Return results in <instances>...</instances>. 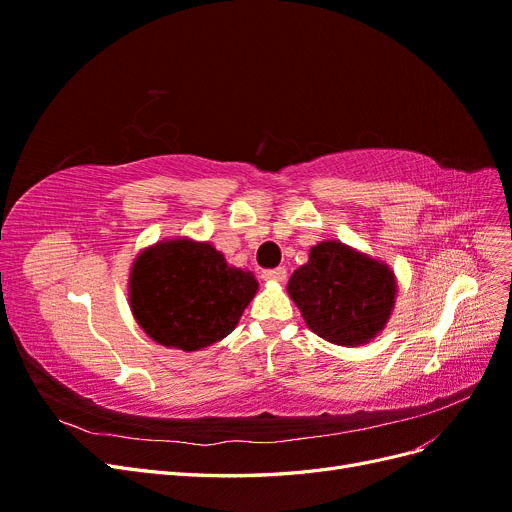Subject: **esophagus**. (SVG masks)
I'll list each match as a JSON object with an SVG mask.
<instances>
[{"instance_id":"34e87169","label":"esophagus","mask_w":512,"mask_h":512,"mask_svg":"<svg viewBox=\"0 0 512 512\" xmlns=\"http://www.w3.org/2000/svg\"><path fill=\"white\" fill-rule=\"evenodd\" d=\"M262 280H267V282H284L286 280V269L284 267H277V269L262 271Z\"/></svg>"}]
</instances>
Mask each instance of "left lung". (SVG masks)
I'll list each match as a JSON object with an SVG mask.
<instances>
[{"instance_id":"1","label":"left lung","mask_w":512,"mask_h":512,"mask_svg":"<svg viewBox=\"0 0 512 512\" xmlns=\"http://www.w3.org/2000/svg\"><path fill=\"white\" fill-rule=\"evenodd\" d=\"M288 292L307 327L337 346L376 337L391 316L395 277L382 262L337 241L309 250L307 265L292 273Z\"/></svg>"}]
</instances>
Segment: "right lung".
<instances>
[{
	"label": "right lung",
	"instance_id": "1",
	"mask_svg": "<svg viewBox=\"0 0 512 512\" xmlns=\"http://www.w3.org/2000/svg\"><path fill=\"white\" fill-rule=\"evenodd\" d=\"M254 275L228 267L209 243H158L136 258L130 303L143 331L185 352L224 339L256 294Z\"/></svg>",
	"mask_w": 512,
	"mask_h": 512
}]
</instances>
